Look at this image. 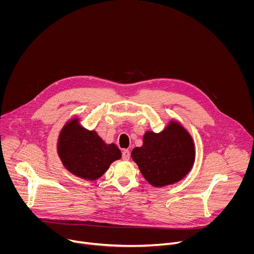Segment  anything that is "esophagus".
<instances>
[{"instance_id":"1","label":"esophagus","mask_w":254,"mask_h":254,"mask_svg":"<svg viewBox=\"0 0 254 254\" xmlns=\"http://www.w3.org/2000/svg\"><path fill=\"white\" fill-rule=\"evenodd\" d=\"M130 157V153L128 150H124L123 151V160L124 161H128Z\"/></svg>"}]
</instances>
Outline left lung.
Returning a JSON list of instances; mask_svg holds the SVG:
<instances>
[{"label": "left lung", "instance_id": "left-lung-1", "mask_svg": "<svg viewBox=\"0 0 254 254\" xmlns=\"http://www.w3.org/2000/svg\"><path fill=\"white\" fill-rule=\"evenodd\" d=\"M131 158L151 185H172L192 169L195 161L194 141L182 126L172 121L159 133H144L142 146L132 150Z\"/></svg>", "mask_w": 254, "mask_h": 254}]
</instances>
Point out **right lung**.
<instances>
[{
    "label": "right lung",
    "instance_id": "obj_1",
    "mask_svg": "<svg viewBox=\"0 0 254 254\" xmlns=\"http://www.w3.org/2000/svg\"><path fill=\"white\" fill-rule=\"evenodd\" d=\"M57 150L70 173L90 181L100 178L113 162L122 158L115 143L106 144L96 131L82 127L77 119L71 120L61 129Z\"/></svg>",
    "mask_w": 254,
    "mask_h": 254
}]
</instances>
